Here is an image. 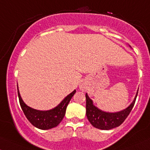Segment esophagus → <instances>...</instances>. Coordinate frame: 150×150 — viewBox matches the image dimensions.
Masks as SVG:
<instances>
[{
    "label": "esophagus",
    "instance_id": "esophagus-1",
    "mask_svg": "<svg viewBox=\"0 0 150 150\" xmlns=\"http://www.w3.org/2000/svg\"><path fill=\"white\" fill-rule=\"evenodd\" d=\"M80 90H85V86H84V85H80Z\"/></svg>",
    "mask_w": 150,
    "mask_h": 150
}]
</instances>
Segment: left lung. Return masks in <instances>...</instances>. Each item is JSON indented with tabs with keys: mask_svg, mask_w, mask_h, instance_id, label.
I'll list each match as a JSON object with an SVG mask.
<instances>
[{
	"mask_svg": "<svg viewBox=\"0 0 150 150\" xmlns=\"http://www.w3.org/2000/svg\"><path fill=\"white\" fill-rule=\"evenodd\" d=\"M137 93L138 90L134 100L127 108L117 112H105L97 108L94 105L93 100L89 98L88 93H86V115L89 122L93 127L103 130H109L119 127L130 113L135 103Z\"/></svg>",
	"mask_w": 150,
	"mask_h": 150,
	"instance_id": "8db88e82",
	"label": "left lung"
}]
</instances>
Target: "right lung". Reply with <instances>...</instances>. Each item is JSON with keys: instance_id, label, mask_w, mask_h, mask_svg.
<instances>
[{"instance_id": "add662e5", "label": "right lung", "mask_w": 150, "mask_h": 150, "mask_svg": "<svg viewBox=\"0 0 150 150\" xmlns=\"http://www.w3.org/2000/svg\"><path fill=\"white\" fill-rule=\"evenodd\" d=\"M17 87L20 105L25 115L33 125L40 129H51L57 127L60 124L65 115L67 105L70 103L74 94L76 93V90H73L71 93L67 95L62 100L60 104L52 109L49 110H38L28 106L24 103L20 95L18 86Z\"/></svg>"}]
</instances>
